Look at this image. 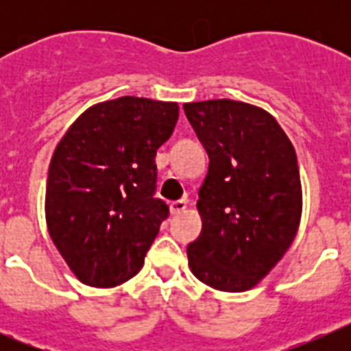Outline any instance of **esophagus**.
I'll return each instance as SVG.
<instances>
[{
    "label": "esophagus",
    "instance_id": "obj_1",
    "mask_svg": "<svg viewBox=\"0 0 351 351\" xmlns=\"http://www.w3.org/2000/svg\"><path fill=\"white\" fill-rule=\"evenodd\" d=\"M186 207H188V202H186L184 198H182V200H178V202L170 204V213H172V214H181V213H184Z\"/></svg>",
    "mask_w": 351,
    "mask_h": 351
}]
</instances>
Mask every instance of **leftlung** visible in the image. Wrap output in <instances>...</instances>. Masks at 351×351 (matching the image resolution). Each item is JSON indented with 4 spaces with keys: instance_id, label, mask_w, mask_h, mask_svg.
Segmentation results:
<instances>
[{
    "instance_id": "1",
    "label": "left lung",
    "mask_w": 351,
    "mask_h": 351,
    "mask_svg": "<svg viewBox=\"0 0 351 351\" xmlns=\"http://www.w3.org/2000/svg\"><path fill=\"white\" fill-rule=\"evenodd\" d=\"M209 154L198 191L202 232L188 246L195 278L221 291H246L278 265L295 239L302 184L295 149L262 107L235 100L184 104Z\"/></svg>"
}]
</instances>
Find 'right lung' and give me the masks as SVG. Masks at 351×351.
I'll return each mask as SVG.
<instances>
[{
    "instance_id": "obj_1",
    "label": "right lung",
    "mask_w": 351,
    "mask_h": 351,
    "mask_svg": "<svg viewBox=\"0 0 351 351\" xmlns=\"http://www.w3.org/2000/svg\"><path fill=\"white\" fill-rule=\"evenodd\" d=\"M178 117L176 101L121 96L84 110L56 145L45 221L80 283L112 288L144 265L169 216L167 204L154 198V158Z\"/></svg>"
}]
</instances>
